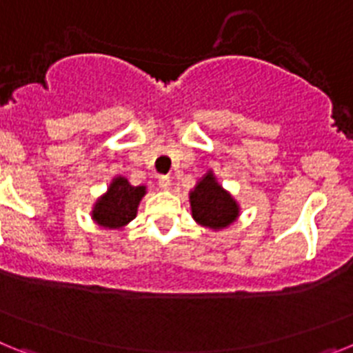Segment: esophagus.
I'll use <instances>...</instances> for the list:
<instances>
[{"mask_svg":"<svg viewBox=\"0 0 353 353\" xmlns=\"http://www.w3.org/2000/svg\"><path fill=\"white\" fill-rule=\"evenodd\" d=\"M159 187L164 189V191H170V187H171L170 176H161V179H159Z\"/></svg>","mask_w":353,"mask_h":353,"instance_id":"1","label":"esophagus"}]
</instances>
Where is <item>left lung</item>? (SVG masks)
<instances>
[{
	"mask_svg": "<svg viewBox=\"0 0 353 353\" xmlns=\"http://www.w3.org/2000/svg\"><path fill=\"white\" fill-rule=\"evenodd\" d=\"M189 205L196 224L212 232H223L240 215L239 201L221 185L212 170H208L189 191Z\"/></svg>",
	"mask_w": 353,
	"mask_h": 353,
	"instance_id": "1",
	"label": "left lung"
}]
</instances>
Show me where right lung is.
Listing matches in <instances>:
<instances>
[{
  "mask_svg": "<svg viewBox=\"0 0 353 353\" xmlns=\"http://www.w3.org/2000/svg\"><path fill=\"white\" fill-rule=\"evenodd\" d=\"M146 194V185H132L123 174L113 176L104 194L97 198L92 207V219L104 230H125L138 215L139 203Z\"/></svg>",
  "mask_w": 353,
  "mask_h": 353,
  "instance_id": "1",
  "label": "right lung"
}]
</instances>
